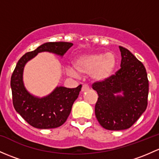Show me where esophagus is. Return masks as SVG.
<instances>
[{"label": "esophagus", "instance_id": "1", "mask_svg": "<svg viewBox=\"0 0 159 159\" xmlns=\"http://www.w3.org/2000/svg\"><path fill=\"white\" fill-rule=\"evenodd\" d=\"M89 90V86L88 84H84L82 86V88H81V91L82 92H84V91H87Z\"/></svg>", "mask_w": 159, "mask_h": 159}]
</instances>
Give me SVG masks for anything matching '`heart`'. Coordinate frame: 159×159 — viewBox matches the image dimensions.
I'll return each mask as SVG.
<instances>
[{
    "mask_svg": "<svg viewBox=\"0 0 159 159\" xmlns=\"http://www.w3.org/2000/svg\"><path fill=\"white\" fill-rule=\"evenodd\" d=\"M75 67L78 71L91 74L94 80L103 81L111 75L116 66V56L113 52L91 53L83 55L75 60ZM70 76L78 77V71L68 68Z\"/></svg>",
    "mask_w": 159,
    "mask_h": 159,
    "instance_id": "1",
    "label": "heart"
}]
</instances>
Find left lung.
Listing matches in <instances>:
<instances>
[{
    "label": "left lung",
    "instance_id": "8db88e82",
    "mask_svg": "<svg viewBox=\"0 0 159 159\" xmlns=\"http://www.w3.org/2000/svg\"><path fill=\"white\" fill-rule=\"evenodd\" d=\"M119 48L121 68L104 81L92 84L98 94L95 115L101 126L109 130L131 127L148 104V80L145 66L127 49Z\"/></svg>",
    "mask_w": 159,
    "mask_h": 159
}]
</instances>
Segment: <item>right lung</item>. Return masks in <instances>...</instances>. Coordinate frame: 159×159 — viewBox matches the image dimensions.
Wrapping results in <instances>:
<instances>
[{"label": "right lung", "instance_id": "obj_1", "mask_svg": "<svg viewBox=\"0 0 159 159\" xmlns=\"http://www.w3.org/2000/svg\"><path fill=\"white\" fill-rule=\"evenodd\" d=\"M72 46V43L67 42L46 43L34 51L23 55L16 64L11 79L13 104L16 111L33 127L53 129L61 126L71 113L73 103L81 91V85L75 88L57 87L44 98L35 97L28 92L23 84L25 65L42 52L63 56Z\"/></svg>", "mask_w": 159, "mask_h": 159}]
</instances>
